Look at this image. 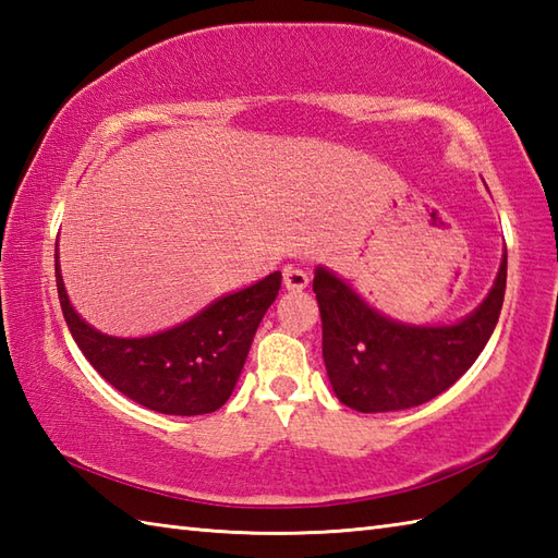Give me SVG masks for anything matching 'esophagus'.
Instances as JSON below:
<instances>
[{"label": "esophagus", "mask_w": 558, "mask_h": 558, "mask_svg": "<svg viewBox=\"0 0 558 558\" xmlns=\"http://www.w3.org/2000/svg\"><path fill=\"white\" fill-rule=\"evenodd\" d=\"M282 280H286V288L292 290V292H300V290L310 286V276H306V270L292 268V266L282 270Z\"/></svg>", "instance_id": "obj_1"}]
</instances>
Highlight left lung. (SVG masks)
<instances>
[{
  "label": "left lung",
  "instance_id": "obj_1",
  "mask_svg": "<svg viewBox=\"0 0 558 558\" xmlns=\"http://www.w3.org/2000/svg\"><path fill=\"white\" fill-rule=\"evenodd\" d=\"M314 292L338 400L357 412L405 410L441 396L480 357L504 306L506 254L489 298L453 326L390 322L326 268L316 270Z\"/></svg>",
  "mask_w": 558,
  "mask_h": 558
}]
</instances>
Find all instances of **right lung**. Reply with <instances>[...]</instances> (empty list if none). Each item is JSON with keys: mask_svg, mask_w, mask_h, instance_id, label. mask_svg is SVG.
Instances as JSON below:
<instances>
[{"mask_svg": "<svg viewBox=\"0 0 558 558\" xmlns=\"http://www.w3.org/2000/svg\"><path fill=\"white\" fill-rule=\"evenodd\" d=\"M57 260V254H54ZM59 304L76 345L105 381L138 405L162 414H208L232 396L260 318L276 302L280 270L177 328L148 338L98 333L74 312L54 264Z\"/></svg>", "mask_w": 558, "mask_h": 558, "instance_id": "right-lung-1", "label": "right lung"}]
</instances>
